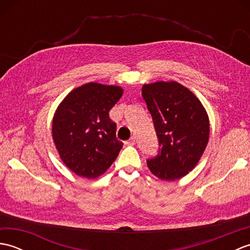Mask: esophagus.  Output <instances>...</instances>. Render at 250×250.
<instances>
[{
	"instance_id": "obj_1",
	"label": "esophagus",
	"mask_w": 250,
	"mask_h": 250,
	"mask_svg": "<svg viewBox=\"0 0 250 250\" xmlns=\"http://www.w3.org/2000/svg\"><path fill=\"white\" fill-rule=\"evenodd\" d=\"M135 143H136V139H135V136H132L131 139L126 142V144L128 145H135Z\"/></svg>"
}]
</instances>
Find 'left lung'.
Here are the masks:
<instances>
[{
  "instance_id": "obj_1",
  "label": "left lung",
  "mask_w": 250,
  "mask_h": 250,
  "mask_svg": "<svg viewBox=\"0 0 250 250\" xmlns=\"http://www.w3.org/2000/svg\"><path fill=\"white\" fill-rule=\"evenodd\" d=\"M142 95L161 147L147 167L162 180L183 178L196 167L208 143L207 111L190 89L175 81L143 84Z\"/></svg>"
}]
</instances>
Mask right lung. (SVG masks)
Segmentation results:
<instances>
[{
  "mask_svg": "<svg viewBox=\"0 0 250 250\" xmlns=\"http://www.w3.org/2000/svg\"><path fill=\"white\" fill-rule=\"evenodd\" d=\"M124 89L88 83L73 89L61 101L52 119V140L62 162L83 178L103 175L118 157L124 143L116 139L109 110Z\"/></svg>",
  "mask_w": 250,
  "mask_h": 250,
  "instance_id": "1",
  "label": "right lung"
}]
</instances>
